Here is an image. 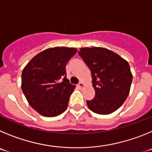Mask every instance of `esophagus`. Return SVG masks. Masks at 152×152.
<instances>
[{"label":"esophagus","instance_id":"1","mask_svg":"<svg viewBox=\"0 0 152 152\" xmlns=\"http://www.w3.org/2000/svg\"><path fill=\"white\" fill-rule=\"evenodd\" d=\"M84 84L83 82H80L78 84H77V87H78L79 88H84Z\"/></svg>","mask_w":152,"mask_h":152}]
</instances>
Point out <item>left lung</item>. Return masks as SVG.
Segmentation results:
<instances>
[{"instance_id": "1", "label": "left lung", "mask_w": 152, "mask_h": 152, "mask_svg": "<svg viewBox=\"0 0 152 152\" xmlns=\"http://www.w3.org/2000/svg\"><path fill=\"white\" fill-rule=\"evenodd\" d=\"M78 55L91 70L95 90L94 98L87 100L89 109L101 115L116 111L129 94L132 75L129 63L101 47L81 48Z\"/></svg>"}]
</instances>
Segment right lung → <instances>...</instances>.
<instances>
[{
  "mask_svg": "<svg viewBox=\"0 0 152 152\" xmlns=\"http://www.w3.org/2000/svg\"><path fill=\"white\" fill-rule=\"evenodd\" d=\"M75 48L45 49L30 60L22 72L21 88L29 105L42 116L54 117L68 107L75 86L66 78V66Z\"/></svg>",
  "mask_w": 152,
  "mask_h": 152,
  "instance_id": "1",
  "label": "right lung"
}]
</instances>
